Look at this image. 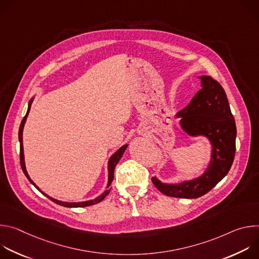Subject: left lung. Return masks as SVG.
Here are the masks:
<instances>
[{"label": "left lung", "instance_id": "obj_1", "mask_svg": "<svg viewBox=\"0 0 259 259\" xmlns=\"http://www.w3.org/2000/svg\"><path fill=\"white\" fill-rule=\"evenodd\" d=\"M201 90L175 118L184 133L205 137L211 146L210 161L198 177L178 183L162 182L153 177L155 187L164 195L182 199L204 196L230 171L235 158L237 128L227 94L221 85L209 76L199 77Z\"/></svg>", "mask_w": 259, "mask_h": 259}]
</instances>
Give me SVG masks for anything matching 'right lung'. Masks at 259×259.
Instances as JSON below:
<instances>
[{"label": "right lung", "instance_id": "add662e5", "mask_svg": "<svg viewBox=\"0 0 259 259\" xmlns=\"http://www.w3.org/2000/svg\"><path fill=\"white\" fill-rule=\"evenodd\" d=\"M34 96L30 98L29 102H28V107H27V112H26V115L25 117L23 118L21 124H20V127H19V132H18V138H19V142H20V164H21V168H22V171L23 173L25 174L26 178L30 181V183L32 184V186L36 189L39 190L43 195H45L47 198H49L51 201H53L54 203L60 205V206H63V207H68V208H79V207H87V206H91V205H94V204H97L99 202H101L110 192V186H112V182L114 180V172H115V168L117 166V164L119 163V161L121 160V158L123 157L126 149L128 147V144H124L123 146H121L120 149L114 153L112 156H110V158L108 159V162H107V172H108V177H107V184H106V190L101 194L99 195L98 197H96L95 199L93 200H88V201H84V202H62V201H59V200H56V199H53L52 197L46 195L44 192H42L40 190V188L36 186V184L30 179L27 171H26V168H25V162H24V153H23V140H22V133H23V128H24V124L26 122V118L29 114V109H30V106H31V103H32V100H33Z\"/></svg>", "mask_w": 259, "mask_h": 259}]
</instances>
